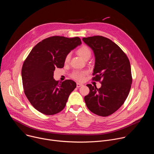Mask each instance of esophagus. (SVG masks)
<instances>
[{
	"label": "esophagus",
	"instance_id": "obj_1",
	"mask_svg": "<svg viewBox=\"0 0 154 154\" xmlns=\"http://www.w3.org/2000/svg\"><path fill=\"white\" fill-rule=\"evenodd\" d=\"M83 86V84L82 83H77V88H79L80 86Z\"/></svg>",
	"mask_w": 154,
	"mask_h": 154
}]
</instances>
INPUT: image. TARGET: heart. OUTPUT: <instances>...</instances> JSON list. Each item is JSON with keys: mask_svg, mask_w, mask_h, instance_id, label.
<instances>
[{"mask_svg": "<svg viewBox=\"0 0 154 154\" xmlns=\"http://www.w3.org/2000/svg\"><path fill=\"white\" fill-rule=\"evenodd\" d=\"M77 52L79 54V55L84 60L86 58H89L91 55V49L85 45H83L80 48H79ZM69 58H70V55L69 54H68L65 58V62H68L69 60ZM86 74L87 72L85 71L77 70L74 71L72 74V77L77 81H83Z\"/></svg>", "mask_w": 154, "mask_h": 154, "instance_id": "b5f03b06", "label": "heart"}]
</instances>
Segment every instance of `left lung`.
Listing matches in <instances>:
<instances>
[{
	"label": "left lung",
	"mask_w": 154,
	"mask_h": 154,
	"mask_svg": "<svg viewBox=\"0 0 154 154\" xmlns=\"http://www.w3.org/2000/svg\"><path fill=\"white\" fill-rule=\"evenodd\" d=\"M82 39L95 56L93 80L102 85L99 89L86 85L90 93L85 96V102L93 113L108 116L122 105L130 92L132 83L130 61L122 50L107 38L94 36Z\"/></svg>",
	"instance_id": "1"
}]
</instances>
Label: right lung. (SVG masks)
<instances>
[{"mask_svg":"<svg viewBox=\"0 0 154 154\" xmlns=\"http://www.w3.org/2000/svg\"><path fill=\"white\" fill-rule=\"evenodd\" d=\"M81 44L79 37L51 36L38 42L24 61L21 71L24 93L39 112L53 115L65 107L76 83L56 81L54 72L64 67L66 57Z\"/></svg>","mask_w":154,"mask_h":154,"instance_id":"add662e5","label":"right lung"}]
</instances>
